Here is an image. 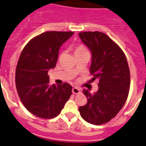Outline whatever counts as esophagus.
<instances>
[{
	"label": "esophagus",
	"mask_w": 146,
	"mask_h": 146,
	"mask_svg": "<svg viewBox=\"0 0 146 146\" xmlns=\"http://www.w3.org/2000/svg\"><path fill=\"white\" fill-rule=\"evenodd\" d=\"M72 92H73V94H80L81 92V89L77 88V87H73Z\"/></svg>",
	"instance_id": "obj_1"
}]
</instances>
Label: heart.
<instances>
[{
    "label": "heart",
    "mask_w": 146,
    "mask_h": 146,
    "mask_svg": "<svg viewBox=\"0 0 146 146\" xmlns=\"http://www.w3.org/2000/svg\"><path fill=\"white\" fill-rule=\"evenodd\" d=\"M84 50H86V48L82 45H78V46L76 47L75 49V53L80 52V51H84Z\"/></svg>",
    "instance_id": "heart-1"
}]
</instances>
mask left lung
I'll return each instance as SVG.
<instances>
[{
    "instance_id": "1",
    "label": "left lung",
    "mask_w": 146,
    "mask_h": 146,
    "mask_svg": "<svg viewBox=\"0 0 146 146\" xmlns=\"http://www.w3.org/2000/svg\"><path fill=\"white\" fill-rule=\"evenodd\" d=\"M79 36L91 51L92 80L99 81L95 93L83 89L87 104L80 107L79 111L86 122L106 123L117 114L128 97L130 73L127 58L120 47L104 33L83 32Z\"/></svg>"
}]
</instances>
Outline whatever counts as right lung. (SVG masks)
<instances>
[{"instance_id": "obj_1", "label": "right lung", "mask_w": 146, "mask_h": 146, "mask_svg": "<svg viewBox=\"0 0 146 146\" xmlns=\"http://www.w3.org/2000/svg\"><path fill=\"white\" fill-rule=\"evenodd\" d=\"M73 32H46L33 38L22 51L16 69L19 98L30 113L43 119L57 117L72 95V86L49 84L48 72L54 68L62 44Z\"/></svg>"}]
</instances>
